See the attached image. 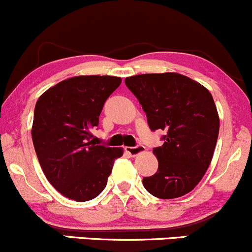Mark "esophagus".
Returning <instances> with one entry per match:
<instances>
[{"instance_id": "1", "label": "esophagus", "mask_w": 252, "mask_h": 252, "mask_svg": "<svg viewBox=\"0 0 252 252\" xmlns=\"http://www.w3.org/2000/svg\"><path fill=\"white\" fill-rule=\"evenodd\" d=\"M126 151L131 156H137V155H139V154L144 153L145 148L143 147V145H136V147H127Z\"/></svg>"}]
</instances>
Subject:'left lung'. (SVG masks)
<instances>
[{
  "instance_id": "8db88e82",
  "label": "left lung",
  "mask_w": 252,
  "mask_h": 252,
  "mask_svg": "<svg viewBox=\"0 0 252 252\" xmlns=\"http://www.w3.org/2000/svg\"><path fill=\"white\" fill-rule=\"evenodd\" d=\"M125 84L151 131H166L163 145L153 150L158 172L143 178L145 190L161 199L189 193L204 177L218 142L220 119L212 94L179 73L138 74Z\"/></svg>"
}]
</instances>
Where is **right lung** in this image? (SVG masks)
<instances>
[{
    "instance_id": "right-lung-1",
    "label": "right lung",
    "mask_w": 252,
    "mask_h": 252,
    "mask_svg": "<svg viewBox=\"0 0 252 252\" xmlns=\"http://www.w3.org/2000/svg\"><path fill=\"white\" fill-rule=\"evenodd\" d=\"M121 78L78 75L48 89L34 107L32 140L43 173L54 188L77 202L94 199L104 190L123 148L94 145L104 102Z\"/></svg>"
}]
</instances>
